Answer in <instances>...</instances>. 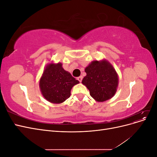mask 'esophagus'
<instances>
[{"label":"esophagus","instance_id":"34e87169","mask_svg":"<svg viewBox=\"0 0 157 157\" xmlns=\"http://www.w3.org/2000/svg\"><path fill=\"white\" fill-rule=\"evenodd\" d=\"M82 76H80V77H78V78H77V80H78V81L79 82H82Z\"/></svg>","mask_w":157,"mask_h":157}]
</instances>
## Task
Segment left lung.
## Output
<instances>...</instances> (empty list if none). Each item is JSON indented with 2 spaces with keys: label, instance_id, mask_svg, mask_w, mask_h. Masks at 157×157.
<instances>
[{
  "label": "left lung",
  "instance_id": "left-lung-1",
  "mask_svg": "<svg viewBox=\"0 0 157 157\" xmlns=\"http://www.w3.org/2000/svg\"><path fill=\"white\" fill-rule=\"evenodd\" d=\"M86 76L82 83L89 90L95 100L102 102L115 96L118 84V77L113 65L105 59L95 60L85 68Z\"/></svg>",
  "mask_w": 157,
  "mask_h": 157
}]
</instances>
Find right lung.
<instances>
[{
	"instance_id": "right-lung-1",
	"label": "right lung",
	"mask_w": 157,
	"mask_h": 157,
	"mask_svg": "<svg viewBox=\"0 0 157 157\" xmlns=\"http://www.w3.org/2000/svg\"><path fill=\"white\" fill-rule=\"evenodd\" d=\"M79 81L62 67V63L46 65L39 81L42 96L52 103H61L71 96V90Z\"/></svg>"
}]
</instances>
